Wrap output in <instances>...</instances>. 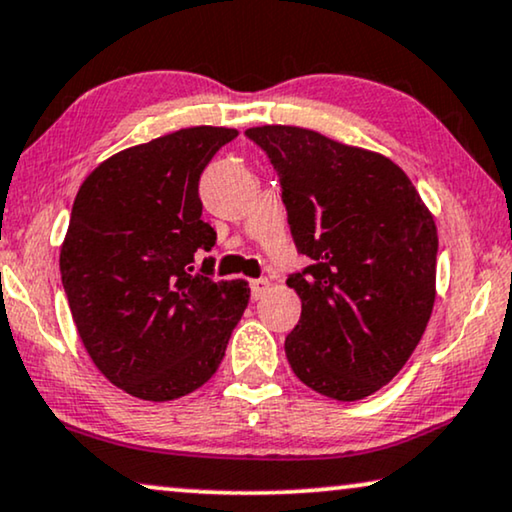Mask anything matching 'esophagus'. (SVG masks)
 <instances>
[{
  "instance_id": "obj_1",
  "label": "esophagus",
  "mask_w": 512,
  "mask_h": 512,
  "mask_svg": "<svg viewBox=\"0 0 512 512\" xmlns=\"http://www.w3.org/2000/svg\"><path fill=\"white\" fill-rule=\"evenodd\" d=\"M269 281L267 278H257V281H252L250 283V292H252V299H262L264 295H267V290H269Z\"/></svg>"
}]
</instances>
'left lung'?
Listing matches in <instances>:
<instances>
[{
    "label": "left lung",
    "mask_w": 512,
    "mask_h": 512,
    "mask_svg": "<svg viewBox=\"0 0 512 512\" xmlns=\"http://www.w3.org/2000/svg\"><path fill=\"white\" fill-rule=\"evenodd\" d=\"M281 175L297 250L288 278L302 318L285 337L299 381L332 400L377 393L424 337L435 304L438 227L405 170L299 126L245 131Z\"/></svg>",
    "instance_id": "8db88e82"
}]
</instances>
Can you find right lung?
<instances>
[{
	"instance_id": "right-lung-1",
	"label": "right lung",
	"mask_w": 512,
	"mask_h": 512,
	"mask_svg": "<svg viewBox=\"0 0 512 512\" xmlns=\"http://www.w3.org/2000/svg\"><path fill=\"white\" fill-rule=\"evenodd\" d=\"M236 128L192 126L109 156L81 182L60 276L95 367L140 400L196 391L220 367L250 299L248 281L194 274L215 245L199 177Z\"/></svg>"
}]
</instances>
